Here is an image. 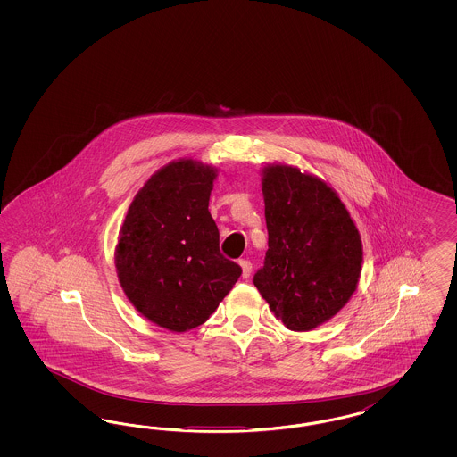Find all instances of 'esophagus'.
Wrapping results in <instances>:
<instances>
[{"instance_id": "obj_1", "label": "esophagus", "mask_w": 457, "mask_h": 457, "mask_svg": "<svg viewBox=\"0 0 457 457\" xmlns=\"http://www.w3.org/2000/svg\"><path fill=\"white\" fill-rule=\"evenodd\" d=\"M239 266H241V270H243V278H249L251 270H253L251 262H248V260H239Z\"/></svg>"}]
</instances>
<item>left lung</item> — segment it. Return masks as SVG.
Wrapping results in <instances>:
<instances>
[{
  "label": "left lung",
  "mask_w": 457,
  "mask_h": 457,
  "mask_svg": "<svg viewBox=\"0 0 457 457\" xmlns=\"http://www.w3.org/2000/svg\"><path fill=\"white\" fill-rule=\"evenodd\" d=\"M263 195L268 251L253 283L287 328L313 330L357 288L359 229L340 197L296 167H266Z\"/></svg>",
  "instance_id": "1"
}]
</instances>
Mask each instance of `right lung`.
Segmentation results:
<instances>
[{
    "label": "right lung",
    "mask_w": 457,
    "mask_h": 457,
    "mask_svg": "<svg viewBox=\"0 0 457 457\" xmlns=\"http://www.w3.org/2000/svg\"><path fill=\"white\" fill-rule=\"evenodd\" d=\"M214 179L212 167L170 162L138 191L120 229L115 266L125 295L170 332L203 325L243 271L220 251L208 209Z\"/></svg>",
    "instance_id": "obj_1"
}]
</instances>
